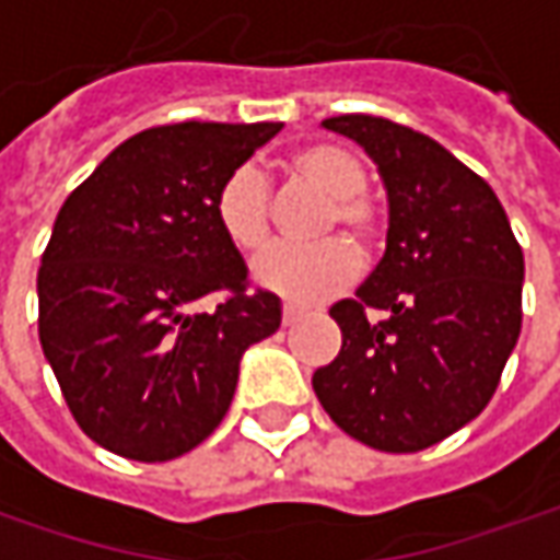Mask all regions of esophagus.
<instances>
[{
	"label": "esophagus",
	"mask_w": 560,
	"mask_h": 560,
	"mask_svg": "<svg viewBox=\"0 0 560 560\" xmlns=\"http://www.w3.org/2000/svg\"><path fill=\"white\" fill-rule=\"evenodd\" d=\"M301 319H304V313H301L298 306H284V310H281V323H284V328L298 326Z\"/></svg>",
	"instance_id": "34e87169"
}]
</instances>
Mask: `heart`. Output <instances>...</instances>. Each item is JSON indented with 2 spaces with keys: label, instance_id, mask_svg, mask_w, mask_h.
Here are the masks:
<instances>
[{
  "label": "heart",
  "instance_id": "b5f03b06",
  "mask_svg": "<svg viewBox=\"0 0 560 560\" xmlns=\"http://www.w3.org/2000/svg\"><path fill=\"white\" fill-rule=\"evenodd\" d=\"M288 168L331 197L323 219V232L345 229L357 244H363L373 234L376 212L360 194L366 184V172L353 153L335 143H306L288 156ZM212 212L219 232L237 250H259L269 241V184L254 165L234 168L219 184ZM353 269H357V254L351 244L331 237L313 247L276 244L256 256L250 276L262 291L276 294L281 301L310 306L338 294L351 281Z\"/></svg>",
  "mask_w": 560,
  "mask_h": 560
}]
</instances>
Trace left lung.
Instances as JSON below:
<instances>
[{
	"label": "left lung",
	"instance_id": "left-lung-1",
	"mask_svg": "<svg viewBox=\"0 0 560 560\" xmlns=\"http://www.w3.org/2000/svg\"><path fill=\"white\" fill-rule=\"evenodd\" d=\"M376 162L388 200L376 272L328 316L338 357L313 392L351 439L392 454L423 451L482 413L521 338L523 250L499 197L432 137L373 115H338ZM366 308H382L380 320Z\"/></svg>",
	"mask_w": 560,
	"mask_h": 560
}]
</instances>
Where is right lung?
<instances>
[{
	"label": "right lung",
	"instance_id": "1",
	"mask_svg": "<svg viewBox=\"0 0 560 560\" xmlns=\"http://www.w3.org/2000/svg\"><path fill=\"white\" fill-rule=\"evenodd\" d=\"M281 121H182L128 137L65 203L37 272L39 345L78 425L112 454L156 464L229 413L244 351L281 326L247 294V262L215 225L219 184ZM230 298L212 314L192 304Z\"/></svg>",
	"mask_w": 560,
	"mask_h": 560
}]
</instances>
